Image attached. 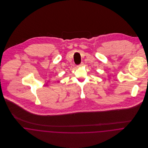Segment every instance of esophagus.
<instances>
[{
	"mask_svg": "<svg viewBox=\"0 0 148 148\" xmlns=\"http://www.w3.org/2000/svg\"><path fill=\"white\" fill-rule=\"evenodd\" d=\"M83 65H84V63L83 62H82L80 65H79V66H82Z\"/></svg>",
	"mask_w": 148,
	"mask_h": 148,
	"instance_id": "esophagus-1",
	"label": "esophagus"
}]
</instances>
